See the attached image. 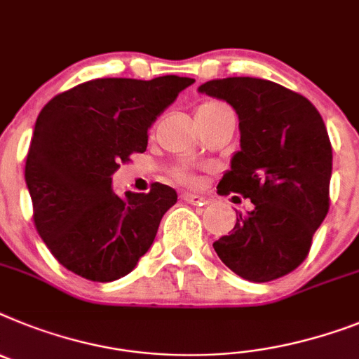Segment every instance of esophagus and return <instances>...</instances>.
I'll return each instance as SVG.
<instances>
[{
	"label": "esophagus",
	"instance_id": "obj_1",
	"mask_svg": "<svg viewBox=\"0 0 359 359\" xmlns=\"http://www.w3.org/2000/svg\"><path fill=\"white\" fill-rule=\"evenodd\" d=\"M182 200L187 201V203H191V205H205V203H207V200H205L203 196L194 194V192H183Z\"/></svg>",
	"mask_w": 359,
	"mask_h": 359
}]
</instances>
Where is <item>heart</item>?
<instances>
[{"instance_id": "1", "label": "heart", "mask_w": 359, "mask_h": 359, "mask_svg": "<svg viewBox=\"0 0 359 359\" xmlns=\"http://www.w3.org/2000/svg\"><path fill=\"white\" fill-rule=\"evenodd\" d=\"M217 107H223V105H222V103H216V101H209V103H203V105L198 107L196 114H198V112H207V110L217 109ZM176 177H177V180H182V182H189V180H191V176H189L185 170H180V172H176Z\"/></svg>"}]
</instances>
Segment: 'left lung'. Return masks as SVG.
Here are the masks:
<instances>
[{"instance_id":"8db88e82","label":"left lung","mask_w":359,"mask_h":359,"mask_svg":"<svg viewBox=\"0 0 359 359\" xmlns=\"http://www.w3.org/2000/svg\"><path fill=\"white\" fill-rule=\"evenodd\" d=\"M198 92L226 101L240 119V150L217 192L254 205L214 250L254 283L289 274L307 258L329 212L332 147L325 123L307 97L269 79H212Z\"/></svg>"}]
</instances>
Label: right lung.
<instances>
[{
    "instance_id": "obj_1",
    "label": "right lung",
    "mask_w": 359,
    "mask_h": 359,
    "mask_svg": "<svg viewBox=\"0 0 359 359\" xmlns=\"http://www.w3.org/2000/svg\"><path fill=\"white\" fill-rule=\"evenodd\" d=\"M192 78L92 79L61 92L39 112L25 163L34 223L52 256L90 281L127 276L150 249L172 187L149 194L112 189V174L145 152L147 130Z\"/></svg>"
}]
</instances>
